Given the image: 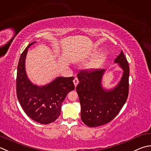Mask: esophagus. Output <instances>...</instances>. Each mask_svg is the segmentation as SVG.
I'll return each mask as SVG.
<instances>
[{"instance_id":"1","label":"esophagus","mask_w":151,"mask_h":151,"mask_svg":"<svg viewBox=\"0 0 151 151\" xmlns=\"http://www.w3.org/2000/svg\"><path fill=\"white\" fill-rule=\"evenodd\" d=\"M73 82H74V84H75V86L76 87V86H77V84H78V78H75V79H74Z\"/></svg>"}]
</instances>
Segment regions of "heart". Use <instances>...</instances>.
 Instances as JSON below:
<instances>
[{
	"label": "heart",
	"mask_w": 151,
	"mask_h": 151,
	"mask_svg": "<svg viewBox=\"0 0 151 151\" xmlns=\"http://www.w3.org/2000/svg\"><path fill=\"white\" fill-rule=\"evenodd\" d=\"M105 58H106L105 54H101L95 61L91 62V63L89 65V67L91 68V69H93V68H97L99 67L103 63V62L105 61Z\"/></svg>",
	"instance_id": "1"
}]
</instances>
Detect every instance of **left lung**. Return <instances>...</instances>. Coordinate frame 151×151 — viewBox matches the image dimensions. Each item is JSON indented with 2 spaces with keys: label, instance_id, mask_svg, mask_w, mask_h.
Masks as SVG:
<instances>
[{
  "label": "left lung",
  "instance_id": "left-lung-1",
  "mask_svg": "<svg viewBox=\"0 0 151 151\" xmlns=\"http://www.w3.org/2000/svg\"><path fill=\"white\" fill-rule=\"evenodd\" d=\"M114 62L119 63L123 74L119 83L110 90L102 85L105 69L82 70L77 75L79 83L76 89L81 105V119L89 127L110 122L119 114L128 98L129 67L122 50Z\"/></svg>",
  "mask_w": 151,
  "mask_h": 151
}]
</instances>
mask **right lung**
I'll list each match as a JSON object with an SVG mask.
<instances>
[{
    "label": "right lung",
    "instance_id": "right-lung-1",
    "mask_svg": "<svg viewBox=\"0 0 151 151\" xmlns=\"http://www.w3.org/2000/svg\"><path fill=\"white\" fill-rule=\"evenodd\" d=\"M35 42L29 44L20 56L17 70V97L29 117L38 123L48 124L60 116L61 103L68 93L75 90V77L58 76L40 86L32 83L26 73L25 59L28 48Z\"/></svg>",
    "mask_w": 151,
    "mask_h": 151
}]
</instances>
